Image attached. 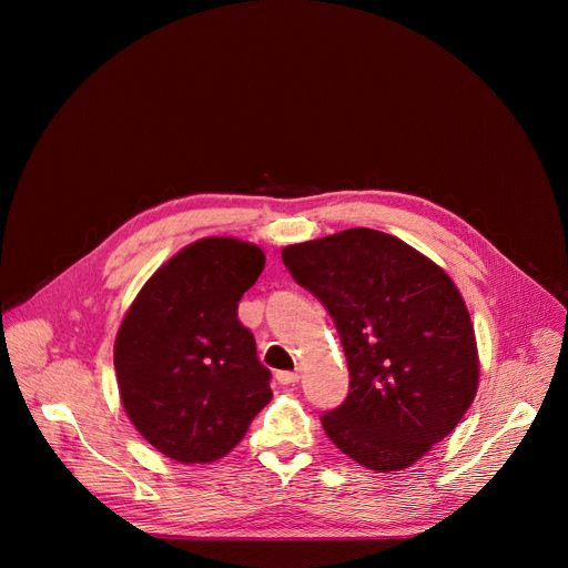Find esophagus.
<instances>
[{
    "mask_svg": "<svg viewBox=\"0 0 568 568\" xmlns=\"http://www.w3.org/2000/svg\"><path fill=\"white\" fill-rule=\"evenodd\" d=\"M276 379H278V384L290 386V384H296V382L301 379V375H298V373H292V371H278V373H276Z\"/></svg>",
    "mask_w": 568,
    "mask_h": 568,
    "instance_id": "esophagus-1",
    "label": "esophagus"
}]
</instances>
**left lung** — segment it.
Instances as JSON below:
<instances>
[{"instance_id": "8db88e82", "label": "left lung", "mask_w": 568, "mask_h": 568, "mask_svg": "<svg viewBox=\"0 0 568 568\" xmlns=\"http://www.w3.org/2000/svg\"><path fill=\"white\" fill-rule=\"evenodd\" d=\"M292 278L335 321L351 386L321 416L359 465H414L460 423L476 395L478 355L452 278L395 235L348 229L283 250Z\"/></svg>"}]
</instances>
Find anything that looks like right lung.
I'll list each match as a JSON object with an SVG mask.
<instances>
[{
	"label": "right lung",
	"instance_id": "1",
	"mask_svg": "<svg viewBox=\"0 0 568 568\" xmlns=\"http://www.w3.org/2000/svg\"><path fill=\"white\" fill-rule=\"evenodd\" d=\"M263 267L250 242L197 240L152 274L121 323L114 368L125 414L173 460L222 458L272 399V373L237 321Z\"/></svg>",
	"mask_w": 568,
	"mask_h": 568
}]
</instances>
